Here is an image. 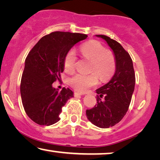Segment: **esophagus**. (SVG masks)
<instances>
[{
	"instance_id": "esophagus-1",
	"label": "esophagus",
	"mask_w": 160,
	"mask_h": 160,
	"mask_svg": "<svg viewBox=\"0 0 160 160\" xmlns=\"http://www.w3.org/2000/svg\"><path fill=\"white\" fill-rule=\"evenodd\" d=\"M82 93H80V92H74V95H75V97H79L80 95H82Z\"/></svg>"
}]
</instances>
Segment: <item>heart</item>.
Masks as SVG:
<instances>
[{
	"mask_svg": "<svg viewBox=\"0 0 160 160\" xmlns=\"http://www.w3.org/2000/svg\"><path fill=\"white\" fill-rule=\"evenodd\" d=\"M80 53L83 58L91 61L90 75L77 74L70 80V84L79 92H85L101 81L109 80L116 70V56L111 49H106L99 42L92 40L81 45ZM77 57L73 50H70L64 58V69L67 72H73L77 64Z\"/></svg>",
	"mask_w": 160,
	"mask_h": 160,
	"instance_id": "heart-1",
	"label": "heart"
}]
</instances>
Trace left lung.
Segmentation results:
<instances>
[{"label":"left lung","instance_id":"left-lung-1","mask_svg":"<svg viewBox=\"0 0 160 160\" xmlns=\"http://www.w3.org/2000/svg\"><path fill=\"white\" fill-rule=\"evenodd\" d=\"M95 36L103 39L113 50L116 70L107 84L96 90L98 104L86 110V115L94 125L106 128L116 125L126 115L134 90L135 73L129 54L118 42L105 35Z\"/></svg>","mask_w":160,"mask_h":160}]
</instances>
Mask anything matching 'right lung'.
Here are the masks:
<instances>
[{"instance_id":"1","label":"right lung","mask_w":160,"mask_h":160,"mask_svg":"<svg viewBox=\"0 0 160 160\" xmlns=\"http://www.w3.org/2000/svg\"><path fill=\"white\" fill-rule=\"evenodd\" d=\"M88 35L54 32L34 45L25 60L20 90L26 113L36 123L50 126L59 121L62 108L73 97L70 88L52 87L64 71V58L70 49Z\"/></svg>"}]
</instances>
